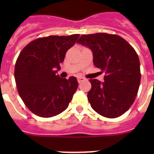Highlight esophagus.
I'll use <instances>...</instances> for the list:
<instances>
[{"instance_id": "34e87169", "label": "esophagus", "mask_w": 154, "mask_h": 154, "mask_svg": "<svg viewBox=\"0 0 154 154\" xmlns=\"http://www.w3.org/2000/svg\"><path fill=\"white\" fill-rule=\"evenodd\" d=\"M85 80V79L84 77H77V81H78V82H79V83H80V82H84Z\"/></svg>"}]
</instances>
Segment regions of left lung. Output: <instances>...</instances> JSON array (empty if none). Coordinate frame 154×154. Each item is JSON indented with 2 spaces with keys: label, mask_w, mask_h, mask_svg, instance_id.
I'll return each instance as SVG.
<instances>
[{
  "label": "left lung",
  "mask_w": 154,
  "mask_h": 154,
  "mask_svg": "<svg viewBox=\"0 0 154 154\" xmlns=\"http://www.w3.org/2000/svg\"><path fill=\"white\" fill-rule=\"evenodd\" d=\"M78 44L91 49L94 64L105 71L104 82L90 79L87 97L97 113L115 118L133 105L141 82L140 60L134 49L122 37L108 33L82 35Z\"/></svg>",
  "instance_id": "1"
}]
</instances>
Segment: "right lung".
<instances>
[{"label":"right lung","instance_id":"obj_1","mask_svg":"<svg viewBox=\"0 0 154 154\" xmlns=\"http://www.w3.org/2000/svg\"><path fill=\"white\" fill-rule=\"evenodd\" d=\"M80 35L49 36L28 44L19 54L14 77L18 94L29 109L42 117L65 111L78 87L77 77L57 74L68 49Z\"/></svg>","mask_w":154,"mask_h":154}]
</instances>
